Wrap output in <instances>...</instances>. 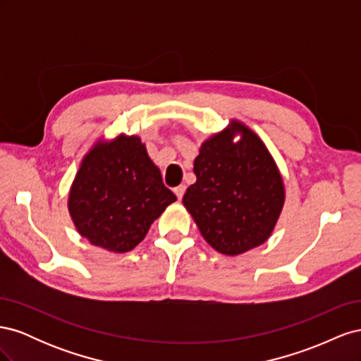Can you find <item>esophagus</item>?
Wrapping results in <instances>:
<instances>
[{"label":"esophagus","mask_w":361,"mask_h":361,"mask_svg":"<svg viewBox=\"0 0 361 361\" xmlns=\"http://www.w3.org/2000/svg\"><path fill=\"white\" fill-rule=\"evenodd\" d=\"M183 192H185V185H179V187L174 188V194H176V197L179 200L183 197Z\"/></svg>","instance_id":"1"}]
</instances>
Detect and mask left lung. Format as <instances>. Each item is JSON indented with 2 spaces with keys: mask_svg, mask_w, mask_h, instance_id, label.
Listing matches in <instances>:
<instances>
[{
  "mask_svg": "<svg viewBox=\"0 0 361 361\" xmlns=\"http://www.w3.org/2000/svg\"><path fill=\"white\" fill-rule=\"evenodd\" d=\"M194 173L197 180L182 203L207 244L238 256L268 241L286 192L274 158L255 130L232 118L203 141Z\"/></svg>",
  "mask_w": 361,
  "mask_h": 361,
  "instance_id": "obj_1",
  "label": "left lung"
}]
</instances>
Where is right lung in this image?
<instances>
[{
    "instance_id": "obj_1",
    "label": "right lung",
    "mask_w": 361,
    "mask_h": 361,
    "mask_svg": "<svg viewBox=\"0 0 361 361\" xmlns=\"http://www.w3.org/2000/svg\"><path fill=\"white\" fill-rule=\"evenodd\" d=\"M176 202L138 135L99 138L71 185L73 226L92 245L111 253L135 248L166 207Z\"/></svg>"
}]
</instances>
